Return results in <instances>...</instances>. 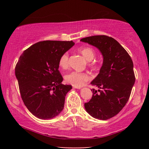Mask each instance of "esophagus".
I'll return each mask as SVG.
<instances>
[{
  "label": "esophagus",
  "mask_w": 149,
  "mask_h": 149,
  "mask_svg": "<svg viewBox=\"0 0 149 149\" xmlns=\"http://www.w3.org/2000/svg\"><path fill=\"white\" fill-rule=\"evenodd\" d=\"M73 88H74V89H81V87H76V86H73Z\"/></svg>",
  "instance_id": "esophagus-1"
}]
</instances>
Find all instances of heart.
<instances>
[{
	"label": "heart",
	"instance_id": "b5f03b06",
	"mask_svg": "<svg viewBox=\"0 0 149 149\" xmlns=\"http://www.w3.org/2000/svg\"><path fill=\"white\" fill-rule=\"evenodd\" d=\"M81 54L88 61H91L95 56V52L91 47H83L78 49ZM94 65L95 64H91ZM59 65L63 69H66L69 66V53L65 52L63 53L59 59ZM91 75L87 72H79L74 71L65 75V81L67 83L72 85L73 86L81 87L85 84V82L91 79Z\"/></svg>",
	"mask_w": 149,
	"mask_h": 149
}]
</instances>
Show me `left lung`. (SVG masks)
<instances>
[{"label": "left lung", "instance_id": "8db88e82", "mask_svg": "<svg viewBox=\"0 0 149 149\" xmlns=\"http://www.w3.org/2000/svg\"><path fill=\"white\" fill-rule=\"evenodd\" d=\"M97 47L103 56L99 74L91 84L93 96L85 103L87 112L96 119L107 120L117 115L130 99L135 81L133 64L129 54L112 37L94 35L80 40Z\"/></svg>", "mask_w": 149, "mask_h": 149}]
</instances>
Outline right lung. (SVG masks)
<instances>
[{"instance_id": "right-lung-1", "label": "right lung", "mask_w": 149, "mask_h": 149, "mask_svg": "<svg viewBox=\"0 0 149 149\" xmlns=\"http://www.w3.org/2000/svg\"><path fill=\"white\" fill-rule=\"evenodd\" d=\"M71 41H44L24 50L15 68L24 104L35 116L52 119L62 112L65 97L72 89L63 85L59 59L74 45Z\"/></svg>"}]
</instances>
